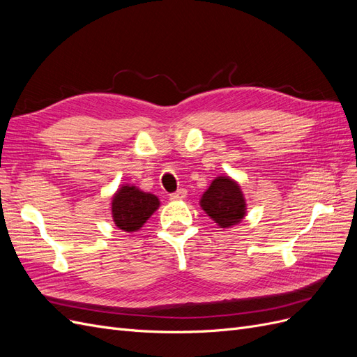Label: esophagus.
I'll list each match as a JSON object with an SVG mask.
<instances>
[{"mask_svg":"<svg viewBox=\"0 0 357 357\" xmlns=\"http://www.w3.org/2000/svg\"><path fill=\"white\" fill-rule=\"evenodd\" d=\"M186 195H188L186 189H178L177 192L171 193V195H169V199H172V201H181V199H185V198H186Z\"/></svg>","mask_w":357,"mask_h":357,"instance_id":"1","label":"esophagus"}]
</instances>
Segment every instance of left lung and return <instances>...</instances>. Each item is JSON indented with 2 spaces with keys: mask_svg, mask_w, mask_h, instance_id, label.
Wrapping results in <instances>:
<instances>
[{
  "mask_svg": "<svg viewBox=\"0 0 357 357\" xmlns=\"http://www.w3.org/2000/svg\"><path fill=\"white\" fill-rule=\"evenodd\" d=\"M201 207L220 228L240 223L245 214L241 189L229 177L213 180L208 190L202 195Z\"/></svg>",
  "mask_w": 357,
  "mask_h": 357,
  "instance_id": "obj_1",
  "label": "left lung"
}]
</instances>
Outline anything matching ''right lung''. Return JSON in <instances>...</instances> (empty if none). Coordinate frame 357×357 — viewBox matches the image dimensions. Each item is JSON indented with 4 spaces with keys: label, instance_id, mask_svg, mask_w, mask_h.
<instances>
[{
    "label": "right lung",
    "instance_id": "1",
    "mask_svg": "<svg viewBox=\"0 0 357 357\" xmlns=\"http://www.w3.org/2000/svg\"><path fill=\"white\" fill-rule=\"evenodd\" d=\"M159 207V199L137 189L135 186H122L113 197L112 213L117 228L125 232L138 231Z\"/></svg>",
    "mask_w": 357,
    "mask_h": 357
}]
</instances>
